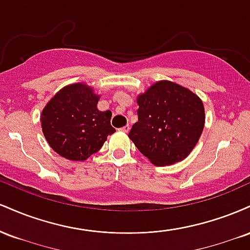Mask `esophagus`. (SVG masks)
<instances>
[{
	"label": "esophagus",
	"mask_w": 250,
	"mask_h": 250,
	"mask_svg": "<svg viewBox=\"0 0 250 250\" xmlns=\"http://www.w3.org/2000/svg\"><path fill=\"white\" fill-rule=\"evenodd\" d=\"M129 129H130V127H129V125H125V127H122L121 129H120V130L123 131V133H128Z\"/></svg>",
	"instance_id": "esophagus-1"
}]
</instances>
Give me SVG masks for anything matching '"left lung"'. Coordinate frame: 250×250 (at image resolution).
<instances>
[{"label": "left lung", "mask_w": 250, "mask_h": 250, "mask_svg": "<svg viewBox=\"0 0 250 250\" xmlns=\"http://www.w3.org/2000/svg\"><path fill=\"white\" fill-rule=\"evenodd\" d=\"M139 121L129 139L155 166H169L190 154L205 127L199 96L170 81H160L137 97Z\"/></svg>", "instance_id": "1"}]
</instances>
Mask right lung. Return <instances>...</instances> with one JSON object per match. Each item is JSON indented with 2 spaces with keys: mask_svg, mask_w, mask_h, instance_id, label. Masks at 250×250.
Segmentation results:
<instances>
[{
  "mask_svg": "<svg viewBox=\"0 0 250 250\" xmlns=\"http://www.w3.org/2000/svg\"><path fill=\"white\" fill-rule=\"evenodd\" d=\"M99 96L82 83L64 87L42 111V131L53 150L71 161H84L97 153L111 127V111L97 109Z\"/></svg>",
  "mask_w": 250,
  "mask_h": 250,
  "instance_id": "obj_1",
  "label": "right lung"
}]
</instances>
